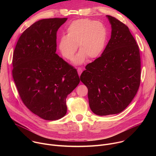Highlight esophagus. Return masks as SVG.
Segmentation results:
<instances>
[{
  "instance_id": "esophagus-1",
  "label": "esophagus",
  "mask_w": 156,
  "mask_h": 156,
  "mask_svg": "<svg viewBox=\"0 0 156 156\" xmlns=\"http://www.w3.org/2000/svg\"><path fill=\"white\" fill-rule=\"evenodd\" d=\"M77 71H78V75H79V76H80L81 74V73L83 72L82 69H81V68H78V69H77Z\"/></svg>"
}]
</instances>
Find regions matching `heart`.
I'll use <instances>...</instances> for the list:
<instances>
[{
	"instance_id": "b5f03b06",
	"label": "heart",
	"mask_w": 156,
	"mask_h": 156,
	"mask_svg": "<svg viewBox=\"0 0 156 156\" xmlns=\"http://www.w3.org/2000/svg\"><path fill=\"white\" fill-rule=\"evenodd\" d=\"M67 34L58 37V49L62 55L72 60L78 49L80 51L73 59V63L81 65L87 57L96 58L104 51L107 40L105 26L95 20L81 18L75 20L66 28Z\"/></svg>"
}]
</instances>
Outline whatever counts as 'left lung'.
<instances>
[{
  "label": "left lung",
  "mask_w": 156,
  "mask_h": 156,
  "mask_svg": "<svg viewBox=\"0 0 156 156\" xmlns=\"http://www.w3.org/2000/svg\"><path fill=\"white\" fill-rule=\"evenodd\" d=\"M111 37L101 56L86 66L80 76L88 90L92 112L100 116L117 114L137 93L141 79V58L136 42L128 27L106 15Z\"/></svg>",
  "instance_id": "left-lung-1"
}]
</instances>
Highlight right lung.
I'll use <instances>...</instances> for the list:
<instances>
[{
  "mask_svg": "<svg viewBox=\"0 0 156 156\" xmlns=\"http://www.w3.org/2000/svg\"><path fill=\"white\" fill-rule=\"evenodd\" d=\"M67 18L39 20L20 37L12 60L20 96L31 112L46 120L66 113V98L80 80L75 69L55 52L58 28Z\"/></svg>",
  "mask_w": 156,
  "mask_h": 156,
  "instance_id": "right-lung-1",
  "label": "right lung"
}]
</instances>
